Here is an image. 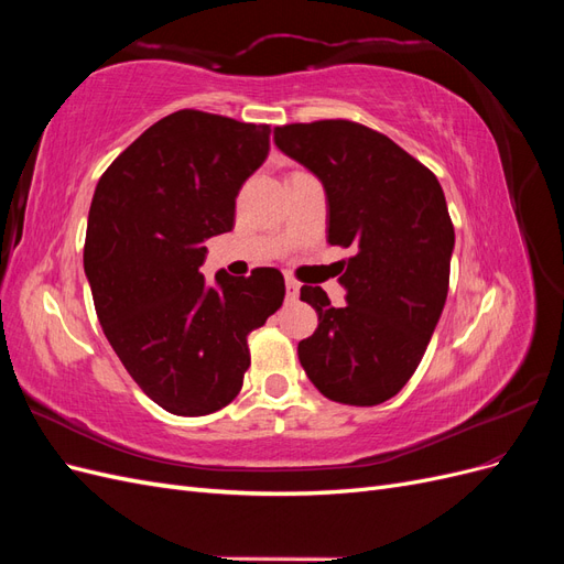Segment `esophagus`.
<instances>
[{
	"label": "esophagus",
	"instance_id": "esophagus-1",
	"mask_svg": "<svg viewBox=\"0 0 564 564\" xmlns=\"http://www.w3.org/2000/svg\"><path fill=\"white\" fill-rule=\"evenodd\" d=\"M286 299L289 301H296L299 299V292H301V284L294 280V278H286Z\"/></svg>",
	"mask_w": 564,
	"mask_h": 564
}]
</instances>
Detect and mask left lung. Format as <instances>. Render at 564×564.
Masks as SVG:
<instances>
[{
	"mask_svg": "<svg viewBox=\"0 0 564 564\" xmlns=\"http://www.w3.org/2000/svg\"><path fill=\"white\" fill-rule=\"evenodd\" d=\"M275 145L313 172L327 195V242L352 249L346 305L301 286L317 329L301 367L324 398L355 406L390 400L412 379L447 301L454 226L429 172L388 135L348 119L275 129Z\"/></svg>",
	"mask_w": 564,
	"mask_h": 564,
	"instance_id": "8db88e82",
	"label": "left lung"
}]
</instances>
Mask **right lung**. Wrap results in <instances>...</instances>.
Instances as JSON below:
<instances>
[{
  "mask_svg": "<svg viewBox=\"0 0 564 564\" xmlns=\"http://www.w3.org/2000/svg\"><path fill=\"white\" fill-rule=\"evenodd\" d=\"M270 150L268 124L178 110L143 131L100 176L84 272L112 350L145 395L178 416L235 400L247 336L284 301V278L199 272L204 242L235 226V199Z\"/></svg>",
  "mask_w": 564,
  "mask_h": 564,
  "instance_id": "obj_1",
  "label": "right lung"
}]
</instances>
